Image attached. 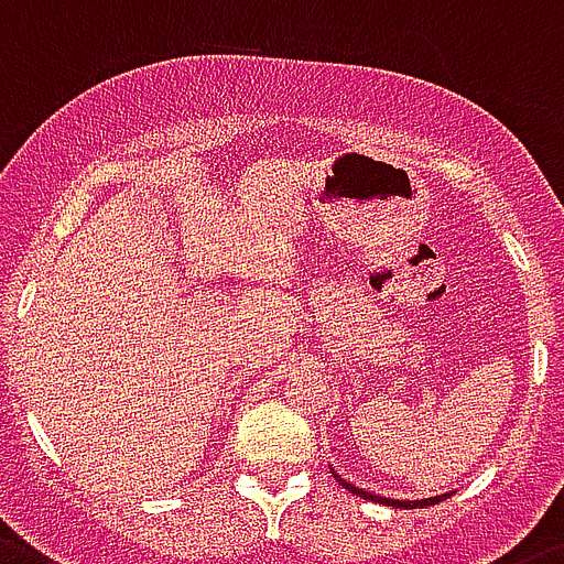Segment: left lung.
Segmentation results:
<instances>
[{
    "instance_id": "8db88e82",
    "label": "left lung",
    "mask_w": 564,
    "mask_h": 564,
    "mask_svg": "<svg viewBox=\"0 0 564 564\" xmlns=\"http://www.w3.org/2000/svg\"><path fill=\"white\" fill-rule=\"evenodd\" d=\"M329 470H333V467H329ZM333 476H335V481H338L340 487H347L349 494H355V496H364V499L378 501V505H390V508H404V510H413V508H427V505H435V501L447 499V494H444V496H433V499H421V501H410V499H384V496L367 494V490H361V487L349 485V481H347V479H340V476H338V473H335V470H333Z\"/></svg>"
}]
</instances>
